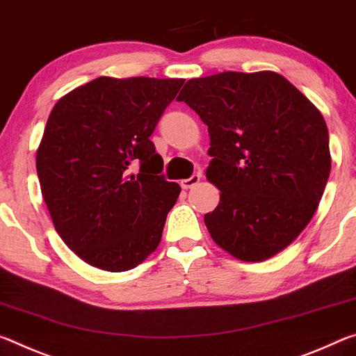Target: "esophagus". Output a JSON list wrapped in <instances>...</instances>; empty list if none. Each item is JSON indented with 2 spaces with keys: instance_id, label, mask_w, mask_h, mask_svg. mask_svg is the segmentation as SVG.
Returning <instances> with one entry per match:
<instances>
[{
  "instance_id": "obj_1",
  "label": "esophagus",
  "mask_w": 356,
  "mask_h": 356,
  "mask_svg": "<svg viewBox=\"0 0 356 356\" xmlns=\"http://www.w3.org/2000/svg\"><path fill=\"white\" fill-rule=\"evenodd\" d=\"M200 181V175L199 173H194L192 175L191 178H188V179H181V188L183 189H191V188H194V186Z\"/></svg>"
}]
</instances>
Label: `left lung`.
I'll list each match as a JSON object with an SVG mask.
<instances>
[{"label": "left lung", "instance_id": "obj_1", "mask_svg": "<svg viewBox=\"0 0 356 356\" xmlns=\"http://www.w3.org/2000/svg\"><path fill=\"white\" fill-rule=\"evenodd\" d=\"M208 126V181L220 191L205 224L244 261L287 248L309 224L331 170L322 113L276 72L192 79L179 92Z\"/></svg>", "mask_w": 356, "mask_h": 356}]
</instances>
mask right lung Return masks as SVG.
Returning a JSON list of instances; mask_svg holds the SVG:
<instances>
[{
  "mask_svg": "<svg viewBox=\"0 0 356 356\" xmlns=\"http://www.w3.org/2000/svg\"><path fill=\"white\" fill-rule=\"evenodd\" d=\"M183 79L99 77L55 104L36 168L54 225L91 266L136 268L161 243L181 188L149 137Z\"/></svg>",
  "mask_w": 356,
  "mask_h": 356,
  "instance_id": "1",
  "label": "right lung"
}]
</instances>
